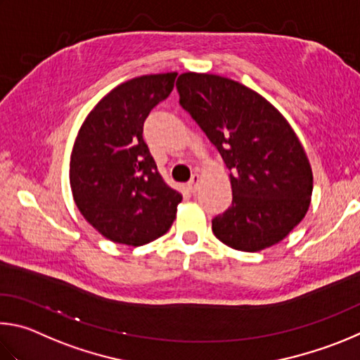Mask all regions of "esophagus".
Segmentation results:
<instances>
[{
	"label": "esophagus",
	"mask_w": 360,
	"mask_h": 360,
	"mask_svg": "<svg viewBox=\"0 0 360 360\" xmlns=\"http://www.w3.org/2000/svg\"><path fill=\"white\" fill-rule=\"evenodd\" d=\"M199 181H200V175L199 174H193L191 180L188 181V190L191 193H196L199 190Z\"/></svg>",
	"instance_id": "1"
}]
</instances>
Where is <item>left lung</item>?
I'll return each instance as SVG.
<instances>
[{"instance_id": "obj_1", "label": "left lung", "mask_w": 360, "mask_h": 360, "mask_svg": "<svg viewBox=\"0 0 360 360\" xmlns=\"http://www.w3.org/2000/svg\"><path fill=\"white\" fill-rule=\"evenodd\" d=\"M176 90L231 170L232 205L213 218V234L247 253L281 242L313 193L310 160L291 123L262 94L221 75L184 72Z\"/></svg>"}]
</instances>
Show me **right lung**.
<instances>
[{"instance_id":"obj_1","label":"right lung","mask_w":360,"mask_h":360,"mask_svg":"<svg viewBox=\"0 0 360 360\" xmlns=\"http://www.w3.org/2000/svg\"><path fill=\"white\" fill-rule=\"evenodd\" d=\"M176 72L113 88L88 113L69 162L74 202L101 236L141 247L166 234L184 196L164 184L145 143L143 122L166 99Z\"/></svg>"}]
</instances>
